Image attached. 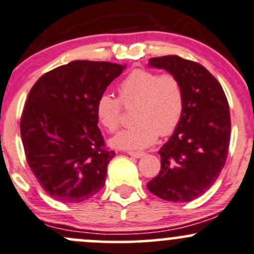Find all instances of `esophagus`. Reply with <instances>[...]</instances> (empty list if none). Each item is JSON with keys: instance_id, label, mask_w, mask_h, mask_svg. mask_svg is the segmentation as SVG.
<instances>
[{"instance_id": "obj_1", "label": "esophagus", "mask_w": 254, "mask_h": 254, "mask_svg": "<svg viewBox=\"0 0 254 254\" xmlns=\"http://www.w3.org/2000/svg\"><path fill=\"white\" fill-rule=\"evenodd\" d=\"M127 154L131 155L133 158H142L146 155V153L144 152H127Z\"/></svg>"}]
</instances>
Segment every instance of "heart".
I'll list each match as a JSON object with an SVG mask.
<instances>
[{
    "mask_svg": "<svg viewBox=\"0 0 254 254\" xmlns=\"http://www.w3.org/2000/svg\"><path fill=\"white\" fill-rule=\"evenodd\" d=\"M119 99L102 94L96 101L97 119L108 131L121 125L122 105H135L132 127L122 130L111 140L121 149H143L157 141L159 133L168 136L176 130L185 110V89L174 73L159 74L135 68L118 85Z\"/></svg>",
    "mask_w": 254,
    "mask_h": 254,
    "instance_id": "b5f03b06",
    "label": "heart"
}]
</instances>
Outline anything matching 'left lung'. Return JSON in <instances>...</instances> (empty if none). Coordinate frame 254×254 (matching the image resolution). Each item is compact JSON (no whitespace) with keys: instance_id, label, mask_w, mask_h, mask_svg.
<instances>
[{"instance_id":"1","label":"left lung","mask_w":254,"mask_h":254,"mask_svg":"<svg viewBox=\"0 0 254 254\" xmlns=\"http://www.w3.org/2000/svg\"><path fill=\"white\" fill-rule=\"evenodd\" d=\"M149 66L180 78L185 110L180 124L161 147V169L147 183L163 200L188 202L205 193L224 168L230 142V111L222 85L204 66L177 55L152 58Z\"/></svg>"}]
</instances>
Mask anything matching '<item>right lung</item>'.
<instances>
[{
	"label": "right lung",
	"instance_id": "right-lung-1",
	"mask_svg": "<svg viewBox=\"0 0 254 254\" xmlns=\"http://www.w3.org/2000/svg\"><path fill=\"white\" fill-rule=\"evenodd\" d=\"M124 68L76 60L44 73L30 90L20 119L25 157L55 200L82 202L104 187L116 153L106 147L95 106Z\"/></svg>",
	"mask_w": 254,
	"mask_h": 254
}]
</instances>
